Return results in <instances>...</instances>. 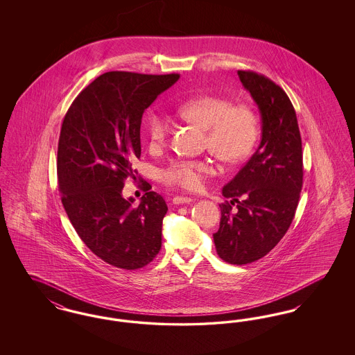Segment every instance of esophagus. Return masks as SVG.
<instances>
[{
  "mask_svg": "<svg viewBox=\"0 0 355 355\" xmlns=\"http://www.w3.org/2000/svg\"><path fill=\"white\" fill-rule=\"evenodd\" d=\"M190 202H193V198H190V197H180V196H177V197L173 198V203L174 205H182V203Z\"/></svg>",
  "mask_w": 355,
  "mask_h": 355,
  "instance_id": "1",
  "label": "esophagus"
}]
</instances>
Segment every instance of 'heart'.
I'll return each instance as SVG.
<instances>
[{"label": "heart", "instance_id": "1", "mask_svg": "<svg viewBox=\"0 0 355 355\" xmlns=\"http://www.w3.org/2000/svg\"><path fill=\"white\" fill-rule=\"evenodd\" d=\"M177 113L206 130L205 146L223 162L236 164L253 150L258 138V117L248 103H232L225 97L209 94L180 102ZM171 130L168 116L153 114L146 125L150 148L164 149ZM214 174L216 164L207 157L177 158L161 170V181L186 191H200Z\"/></svg>", "mask_w": 355, "mask_h": 355}]
</instances>
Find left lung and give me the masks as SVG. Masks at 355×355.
<instances>
[{"label": "left lung", "instance_id": "left-lung-1", "mask_svg": "<svg viewBox=\"0 0 355 355\" xmlns=\"http://www.w3.org/2000/svg\"><path fill=\"white\" fill-rule=\"evenodd\" d=\"M262 119L261 144L222 189L220 229L213 234L225 262L246 265L265 257L286 234L304 184L302 139L285 90L263 74L238 70ZM236 205V208L232 206Z\"/></svg>", "mask_w": 355, "mask_h": 355}]
</instances>
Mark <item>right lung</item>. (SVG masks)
I'll return each mask as SVG.
<instances>
[{
  "label": "right lung",
  "instance_id": "1",
  "mask_svg": "<svg viewBox=\"0 0 355 355\" xmlns=\"http://www.w3.org/2000/svg\"><path fill=\"white\" fill-rule=\"evenodd\" d=\"M178 78L103 73L76 97L61 126L57 175L65 211L85 245L119 269L144 268L161 250L165 200L145 181L135 206L122 189L141 157L144 112Z\"/></svg>",
  "mask_w": 355,
  "mask_h": 355
}]
</instances>
